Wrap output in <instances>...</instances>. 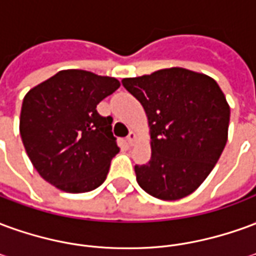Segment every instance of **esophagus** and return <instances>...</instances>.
I'll return each mask as SVG.
<instances>
[{
    "label": "esophagus",
    "mask_w": 256,
    "mask_h": 256,
    "mask_svg": "<svg viewBox=\"0 0 256 256\" xmlns=\"http://www.w3.org/2000/svg\"><path fill=\"white\" fill-rule=\"evenodd\" d=\"M136 138H137V137H136V133H134V132H130L128 136V138H126V141H128V145H134V142H136Z\"/></svg>",
    "instance_id": "34e87169"
}]
</instances>
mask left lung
Returning a JSON list of instances; mask_svg holds the SVG:
<instances>
[{"instance_id":"left-lung-1","label":"left lung","mask_w":256,"mask_h":256,"mask_svg":"<svg viewBox=\"0 0 256 256\" xmlns=\"http://www.w3.org/2000/svg\"><path fill=\"white\" fill-rule=\"evenodd\" d=\"M141 102L150 159L134 166L137 182L160 200L193 193L208 177L228 141L230 108L214 79L181 67L122 79Z\"/></svg>"}]
</instances>
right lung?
<instances>
[{
	"label": "right lung",
	"instance_id": "add662e5",
	"mask_svg": "<svg viewBox=\"0 0 256 256\" xmlns=\"http://www.w3.org/2000/svg\"><path fill=\"white\" fill-rule=\"evenodd\" d=\"M120 82L84 70L58 71L23 98L20 136L32 166L46 182L68 193L90 192L106 181L119 152L112 118L97 104Z\"/></svg>",
	"mask_w": 256,
	"mask_h": 256
}]
</instances>
